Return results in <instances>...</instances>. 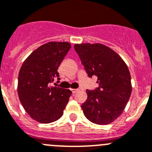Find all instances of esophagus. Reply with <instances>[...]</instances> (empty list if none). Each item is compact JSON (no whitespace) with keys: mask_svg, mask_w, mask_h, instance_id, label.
Listing matches in <instances>:
<instances>
[{"mask_svg":"<svg viewBox=\"0 0 152 152\" xmlns=\"http://www.w3.org/2000/svg\"><path fill=\"white\" fill-rule=\"evenodd\" d=\"M79 91V89H72V92H73V94H76Z\"/></svg>","mask_w":152,"mask_h":152,"instance_id":"34e87169","label":"esophagus"}]
</instances>
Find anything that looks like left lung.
I'll list each match as a JSON object with an SVG mask.
<instances>
[{
    "mask_svg": "<svg viewBox=\"0 0 152 152\" xmlns=\"http://www.w3.org/2000/svg\"><path fill=\"white\" fill-rule=\"evenodd\" d=\"M74 49L89 77L97 76L99 87L86 90L81 107L85 116L97 124H109L121 115L132 91L130 73L121 57L100 43L75 44Z\"/></svg>",
    "mask_w": 152,
    "mask_h": 152,
    "instance_id": "1",
    "label": "left lung"
}]
</instances>
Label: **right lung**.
<instances>
[{
  "label": "right lung",
  "mask_w": 152,
  "mask_h": 152,
  "mask_svg": "<svg viewBox=\"0 0 152 152\" xmlns=\"http://www.w3.org/2000/svg\"><path fill=\"white\" fill-rule=\"evenodd\" d=\"M70 48L67 42H49L35 49L21 66L18 97L25 111L37 122L49 124L63 115L72 91L50 85L59 76L58 66Z\"/></svg>",
  "instance_id": "add662e5"
}]
</instances>
